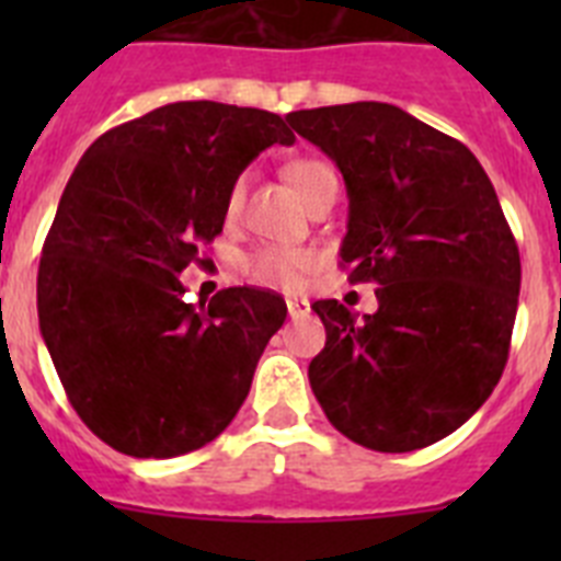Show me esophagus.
Here are the masks:
<instances>
[{
    "instance_id": "34e87169",
    "label": "esophagus",
    "mask_w": 561,
    "mask_h": 561,
    "mask_svg": "<svg viewBox=\"0 0 561 561\" xmlns=\"http://www.w3.org/2000/svg\"><path fill=\"white\" fill-rule=\"evenodd\" d=\"M286 309H289L291 320H297V317H306L311 311L309 304H306V300H297V297H289V300H286Z\"/></svg>"
}]
</instances>
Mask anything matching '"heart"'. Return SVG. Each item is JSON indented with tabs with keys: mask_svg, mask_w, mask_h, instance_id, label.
<instances>
[{
	"mask_svg": "<svg viewBox=\"0 0 561 561\" xmlns=\"http://www.w3.org/2000/svg\"><path fill=\"white\" fill-rule=\"evenodd\" d=\"M286 176L295 185V191L304 196V202H309L320 187L329 180H336L334 171H331L325 162L320 160H295L286 165ZM247 187H250V173H238L232 180L230 191H227V216H238L247 199ZM314 264V255L306 250H257L255 255H250L247 261V272H250L252 280L270 286H295L300 280L309 266Z\"/></svg>",
	"mask_w": 561,
	"mask_h": 561,
	"instance_id": "heart-1",
	"label": "heart"
}]
</instances>
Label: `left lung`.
<instances>
[{
    "mask_svg": "<svg viewBox=\"0 0 561 561\" xmlns=\"http://www.w3.org/2000/svg\"><path fill=\"white\" fill-rule=\"evenodd\" d=\"M286 121L348 187V280L379 284L362 320L336 300L311 306L325 325L311 390L354 444L430 447L478 413L508 359L523 272L494 185L463 142L390 103Z\"/></svg>",
    "mask_w": 561,
    "mask_h": 561,
    "instance_id": "1",
    "label": "left lung"
}]
</instances>
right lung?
I'll return each instance as SVG.
<instances>
[{"label": "right lung", "instance_id": "add662e5", "mask_svg": "<svg viewBox=\"0 0 561 561\" xmlns=\"http://www.w3.org/2000/svg\"><path fill=\"white\" fill-rule=\"evenodd\" d=\"M275 142L295 134L264 108L168 103L101 134L69 176L38 264V325L69 404L117 453H193L244 404L286 304L247 286L185 304L180 272Z\"/></svg>", "mask_w": 561, "mask_h": 561}]
</instances>
